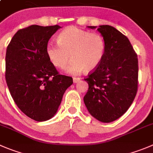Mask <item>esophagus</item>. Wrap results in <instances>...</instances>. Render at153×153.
Wrapping results in <instances>:
<instances>
[{"label": "esophagus", "mask_w": 153, "mask_h": 153, "mask_svg": "<svg viewBox=\"0 0 153 153\" xmlns=\"http://www.w3.org/2000/svg\"><path fill=\"white\" fill-rule=\"evenodd\" d=\"M73 80H74V83H76V82H78L79 80H80V78H79V77H74V78H73Z\"/></svg>", "instance_id": "esophagus-1"}]
</instances>
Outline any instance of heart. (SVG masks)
Here are the masks:
<instances>
[{
	"label": "heart",
	"instance_id": "b5f03b06",
	"mask_svg": "<svg viewBox=\"0 0 153 153\" xmlns=\"http://www.w3.org/2000/svg\"><path fill=\"white\" fill-rule=\"evenodd\" d=\"M58 43L46 45V55L55 67L63 69L72 58L68 72L78 74L85 70H95L104 59L106 52L104 37L98 33H91L71 26L60 32Z\"/></svg>",
	"mask_w": 153,
	"mask_h": 153
}]
</instances>
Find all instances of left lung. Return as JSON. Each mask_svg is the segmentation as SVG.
<instances>
[{"label":"left lung","instance_id":"1","mask_svg":"<svg viewBox=\"0 0 153 153\" xmlns=\"http://www.w3.org/2000/svg\"><path fill=\"white\" fill-rule=\"evenodd\" d=\"M97 30L105 39V56L99 66L84 79L88 89L83 100L93 117L111 123L128 110L137 94V55L128 38L115 27L106 25Z\"/></svg>","mask_w":153,"mask_h":153}]
</instances>
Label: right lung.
Wrapping results in <instances>:
<instances>
[{
	"instance_id": "1",
	"label": "right lung",
	"mask_w": 153,
	"mask_h": 153,
	"mask_svg": "<svg viewBox=\"0 0 153 153\" xmlns=\"http://www.w3.org/2000/svg\"><path fill=\"white\" fill-rule=\"evenodd\" d=\"M60 26L32 25L20 29L7 48L5 77L14 102L37 122L57 112L73 78L61 75L46 55V45Z\"/></svg>"
}]
</instances>
